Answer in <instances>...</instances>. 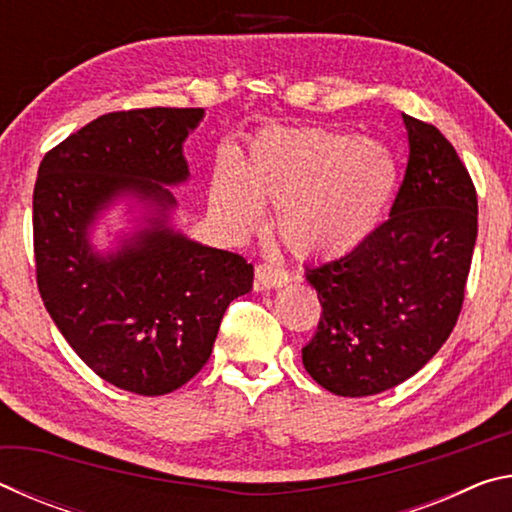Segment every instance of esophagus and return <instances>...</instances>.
Listing matches in <instances>:
<instances>
[{
  "label": "esophagus",
  "mask_w": 512,
  "mask_h": 512,
  "mask_svg": "<svg viewBox=\"0 0 512 512\" xmlns=\"http://www.w3.org/2000/svg\"><path fill=\"white\" fill-rule=\"evenodd\" d=\"M255 277H257L259 287H264V289H275V287H282V284L289 282V273L284 271L282 266L266 264V262L255 266Z\"/></svg>",
  "instance_id": "1"
}]
</instances>
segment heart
<instances>
[{
  "instance_id": "b5f03b06",
  "label": "heart",
  "mask_w": 512,
  "mask_h": 512,
  "mask_svg": "<svg viewBox=\"0 0 512 512\" xmlns=\"http://www.w3.org/2000/svg\"><path fill=\"white\" fill-rule=\"evenodd\" d=\"M400 167L377 140H354L325 128H277L250 142L244 167L225 158L210 203L235 235L264 221L277 205V230L293 253L336 255L361 244L384 214Z\"/></svg>"
}]
</instances>
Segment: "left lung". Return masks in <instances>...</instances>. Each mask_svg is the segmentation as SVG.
<instances>
[{"label":"left lung","instance_id":"8db88e82","mask_svg":"<svg viewBox=\"0 0 512 512\" xmlns=\"http://www.w3.org/2000/svg\"><path fill=\"white\" fill-rule=\"evenodd\" d=\"M402 119L409 162L388 219L345 255L305 268L323 314L302 363L341 397L413 377L463 307L479 210L472 178L436 126Z\"/></svg>","mask_w":512,"mask_h":512}]
</instances>
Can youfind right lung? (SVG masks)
I'll return each mask as SVG.
<instances>
[{
    "mask_svg": "<svg viewBox=\"0 0 512 512\" xmlns=\"http://www.w3.org/2000/svg\"><path fill=\"white\" fill-rule=\"evenodd\" d=\"M203 117V108L108 112L45 155L33 189L51 320L85 366L137 395L187 384L210 359L225 309L253 289V264L171 225L169 187L187 183L183 144ZM119 200L143 207L141 225L101 254L91 230Z\"/></svg>",
    "mask_w": 512,
    "mask_h": 512,
    "instance_id": "1",
    "label": "right lung"
}]
</instances>
